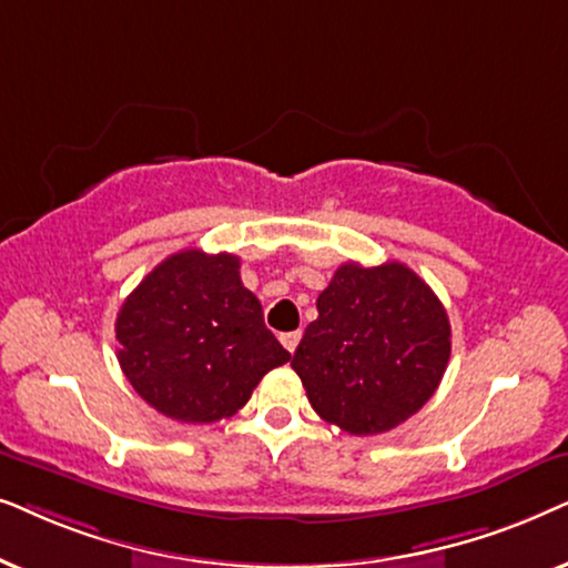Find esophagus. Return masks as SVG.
Here are the masks:
<instances>
[{"mask_svg":"<svg viewBox=\"0 0 568 568\" xmlns=\"http://www.w3.org/2000/svg\"><path fill=\"white\" fill-rule=\"evenodd\" d=\"M280 343H283V347L288 353H296V347L301 343V329L296 332H285V335H280Z\"/></svg>","mask_w":568,"mask_h":568,"instance_id":"34e87169","label":"esophagus"}]
</instances>
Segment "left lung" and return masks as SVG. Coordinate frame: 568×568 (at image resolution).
Wrapping results in <instances>:
<instances>
[{"mask_svg": "<svg viewBox=\"0 0 568 568\" xmlns=\"http://www.w3.org/2000/svg\"><path fill=\"white\" fill-rule=\"evenodd\" d=\"M316 308L291 366L320 418L353 436L384 434L434 397L452 327L442 301L410 267L339 264Z\"/></svg>", "mask_w": 568, "mask_h": 568, "instance_id": "obj_1", "label": "left lung"}]
</instances>
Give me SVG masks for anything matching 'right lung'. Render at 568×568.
I'll use <instances>...</instances> for the list:
<instances>
[{
  "instance_id": "obj_1",
  "label": "right lung",
  "mask_w": 568,
  "mask_h": 568,
  "mask_svg": "<svg viewBox=\"0 0 568 568\" xmlns=\"http://www.w3.org/2000/svg\"><path fill=\"white\" fill-rule=\"evenodd\" d=\"M239 256L184 248L126 296L116 316L119 366L165 418L215 423L248 403L291 353L264 327Z\"/></svg>"
}]
</instances>
